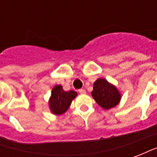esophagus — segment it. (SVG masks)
<instances>
[{"instance_id":"1","label":"esophagus","mask_w":157,"mask_h":157,"mask_svg":"<svg viewBox=\"0 0 157 157\" xmlns=\"http://www.w3.org/2000/svg\"><path fill=\"white\" fill-rule=\"evenodd\" d=\"M79 93H80V94H86V91L84 89H80V90H79Z\"/></svg>"}]
</instances>
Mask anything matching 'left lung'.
Returning <instances> with one entry per match:
<instances>
[{
  "instance_id": "8db88e82",
  "label": "left lung",
  "mask_w": 157,
  "mask_h": 157,
  "mask_svg": "<svg viewBox=\"0 0 157 157\" xmlns=\"http://www.w3.org/2000/svg\"><path fill=\"white\" fill-rule=\"evenodd\" d=\"M92 96L100 107L107 110L118 105L121 99V94L115 86L104 78H99L94 82Z\"/></svg>"
}]
</instances>
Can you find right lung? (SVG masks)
<instances>
[{
    "mask_svg": "<svg viewBox=\"0 0 157 157\" xmlns=\"http://www.w3.org/2000/svg\"><path fill=\"white\" fill-rule=\"evenodd\" d=\"M77 96L75 91L65 92L61 85H57L52 89L51 97L48 101V106L52 113L61 115L68 110L73 99Z\"/></svg>",
    "mask_w": 157,
    "mask_h": 157,
    "instance_id": "1",
    "label": "right lung"
}]
</instances>
